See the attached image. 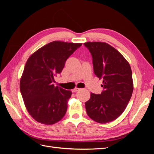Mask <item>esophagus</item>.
I'll return each instance as SVG.
<instances>
[{"label":"esophagus","mask_w":154,"mask_h":154,"mask_svg":"<svg viewBox=\"0 0 154 154\" xmlns=\"http://www.w3.org/2000/svg\"><path fill=\"white\" fill-rule=\"evenodd\" d=\"M80 88H74V89H72V92H77V91H80Z\"/></svg>","instance_id":"34e87169"}]
</instances>
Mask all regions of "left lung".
Returning <instances> with one entry per match:
<instances>
[{
	"mask_svg": "<svg viewBox=\"0 0 154 154\" xmlns=\"http://www.w3.org/2000/svg\"><path fill=\"white\" fill-rule=\"evenodd\" d=\"M84 45L92 58L95 75L103 80L101 94L91 93L85 102L87 115L96 122L106 123L122 114L134 89L131 67L123 56L112 46L101 42H88Z\"/></svg>",
	"mask_w": 154,
	"mask_h": 154,
	"instance_id": "8db88e82",
	"label": "left lung"
}]
</instances>
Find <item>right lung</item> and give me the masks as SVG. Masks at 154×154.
<instances>
[{
  "label": "right lung",
  "instance_id": "obj_1",
  "mask_svg": "<svg viewBox=\"0 0 154 154\" xmlns=\"http://www.w3.org/2000/svg\"><path fill=\"white\" fill-rule=\"evenodd\" d=\"M82 44L53 41L32 54L20 81L26 109L36 122L53 125L66 113L72 92L54 86V76L62 72L66 60Z\"/></svg>",
  "mask_w": 154,
  "mask_h": 154
}]
</instances>
